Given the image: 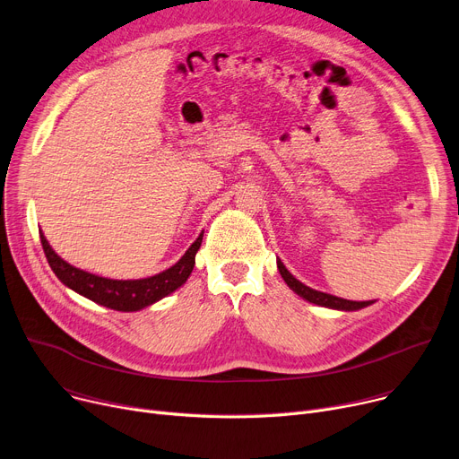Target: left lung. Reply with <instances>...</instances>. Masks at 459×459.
I'll return each instance as SVG.
<instances>
[{
	"label": "left lung",
	"mask_w": 459,
	"mask_h": 459,
	"mask_svg": "<svg viewBox=\"0 0 459 459\" xmlns=\"http://www.w3.org/2000/svg\"><path fill=\"white\" fill-rule=\"evenodd\" d=\"M277 267H279V271L282 274L284 282L290 286V290H293L304 300L317 304V307H325V308H332V310H342V312H354V310H361L365 307H369V304L375 302V300H347V299H342V297H335V295H330V293H323V291L312 290L308 286H304L300 281H297L281 260H277Z\"/></svg>",
	"instance_id": "obj_1"
}]
</instances>
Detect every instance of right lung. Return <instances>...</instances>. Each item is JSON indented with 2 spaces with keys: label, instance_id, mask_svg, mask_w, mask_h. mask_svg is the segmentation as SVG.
Instances as JSON below:
<instances>
[{
  "label": "right lung",
  "instance_id": "obj_1",
  "mask_svg": "<svg viewBox=\"0 0 459 459\" xmlns=\"http://www.w3.org/2000/svg\"><path fill=\"white\" fill-rule=\"evenodd\" d=\"M40 241H42L46 258L49 262V267L56 274V279L65 286L110 310L138 312L145 307H151V304H155L157 300L168 297L169 293H173L188 281L192 269L195 265V255L201 247L203 234H199V238L192 243L190 249L185 253V256H182L175 265L155 274V277L138 279V281L105 279V277H100V274H91L88 271L74 267L51 249L42 230H40Z\"/></svg>",
  "mask_w": 459,
  "mask_h": 459
}]
</instances>
